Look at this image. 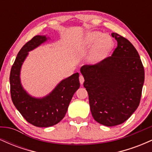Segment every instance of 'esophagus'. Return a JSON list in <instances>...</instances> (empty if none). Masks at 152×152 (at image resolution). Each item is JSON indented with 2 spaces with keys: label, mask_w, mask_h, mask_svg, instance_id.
Wrapping results in <instances>:
<instances>
[{
  "label": "esophagus",
  "mask_w": 152,
  "mask_h": 152,
  "mask_svg": "<svg viewBox=\"0 0 152 152\" xmlns=\"http://www.w3.org/2000/svg\"><path fill=\"white\" fill-rule=\"evenodd\" d=\"M79 81H80V83H81V85L83 84V82H84V78H83V76H82V75H80L79 76Z\"/></svg>",
  "instance_id": "1"
}]
</instances>
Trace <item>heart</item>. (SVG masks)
<instances>
[{
  "instance_id": "heart-1",
  "label": "heart",
  "mask_w": 152,
  "mask_h": 152,
  "mask_svg": "<svg viewBox=\"0 0 152 152\" xmlns=\"http://www.w3.org/2000/svg\"><path fill=\"white\" fill-rule=\"evenodd\" d=\"M88 54V61L90 64H96L102 62L109 55L113 48L112 38L108 35H103L98 31H93L87 34L82 41V45L85 47L93 46Z\"/></svg>"
}]
</instances>
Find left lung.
Listing matches in <instances>:
<instances>
[{"mask_svg": "<svg viewBox=\"0 0 152 152\" xmlns=\"http://www.w3.org/2000/svg\"><path fill=\"white\" fill-rule=\"evenodd\" d=\"M111 36L117 41L111 56L81 68L92 116L106 126L121 124L132 116L139 105L144 82V69L137 49L116 33Z\"/></svg>", "mask_w": 152, "mask_h": 152, "instance_id": "1", "label": "left lung"}]
</instances>
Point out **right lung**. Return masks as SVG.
I'll use <instances>...</instances> for the list:
<instances>
[{"instance_id": "right-lung-1", "label": "right lung", "mask_w": 152, "mask_h": 152, "mask_svg": "<svg viewBox=\"0 0 152 152\" xmlns=\"http://www.w3.org/2000/svg\"><path fill=\"white\" fill-rule=\"evenodd\" d=\"M47 41L46 36H36L18 52L10 74V95L13 104L23 117L35 126H53L64 118L71 99L79 88L78 73L71 75L57 85L46 96L37 99L29 95L20 80L21 66L30 50Z\"/></svg>"}]
</instances>
